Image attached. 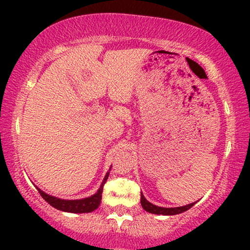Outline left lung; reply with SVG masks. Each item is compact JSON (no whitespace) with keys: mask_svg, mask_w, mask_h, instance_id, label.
Wrapping results in <instances>:
<instances>
[{"mask_svg":"<svg viewBox=\"0 0 250 250\" xmlns=\"http://www.w3.org/2000/svg\"><path fill=\"white\" fill-rule=\"evenodd\" d=\"M141 205L143 207V209L149 211L151 214H158V215H175V214H180L183 213L188 209H190L191 207L193 206L194 203L187 205V206H182V207H175V208H165V207H158L156 205H152L151 203H149L148 200L146 199L145 196H143L141 192Z\"/></svg>","mask_w":250,"mask_h":250,"instance_id":"obj_1","label":"left lung"}]
</instances>
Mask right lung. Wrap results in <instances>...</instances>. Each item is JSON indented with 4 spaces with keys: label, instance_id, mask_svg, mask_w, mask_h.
Returning a JSON list of instances; mask_svg holds the SVG:
<instances>
[{
    "label": "right lung",
    "instance_id": "right-lung-1",
    "mask_svg": "<svg viewBox=\"0 0 250 250\" xmlns=\"http://www.w3.org/2000/svg\"><path fill=\"white\" fill-rule=\"evenodd\" d=\"M108 174L105 175L104 182H102L100 189L98 190V192L93 194V196L84 198V199L80 200H62L59 198L49 196L45 192H43L42 190L37 188L41 196L43 197V199L49 203L51 206L57 208V209L62 210V211H69V213H90L99 207V205L101 203V197H102V191H104V186L107 182Z\"/></svg>",
    "mask_w": 250,
    "mask_h": 250
}]
</instances>
